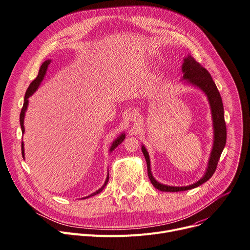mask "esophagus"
I'll return each instance as SVG.
<instances>
[{
    "label": "esophagus",
    "mask_w": 250,
    "mask_h": 250,
    "mask_svg": "<svg viewBox=\"0 0 250 250\" xmlns=\"http://www.w3.org/2000/svg\"><path fill=\"white\" fill-rule=\"evenodd\" d=\"M129 117H130V120H131V121H134V122H138V120H139V118H140L139 112H138L137 110H133V111L130 113Z\"/></svg>",
    "instance_id": "esophagus-1"
}]
</instances>
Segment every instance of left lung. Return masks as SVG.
<instances>
[{
  "mask_svg": "<svg viewBox=\"0 0 250 250\" xmlns=\"http://www.w3.org/2000/svg\"><path fill=\"white\" fill-rule=\"evenodd\" d=\"M182 73H183V78H182L183 80H186V82L192 86L197 87L207 96V99L211 109V114H212L213 133H214L213 146L210 153V157L208 160L206 171L204 175L202 176V178H200L197 182L193 184L180 187V186H169V185L161 184L155 180V178L153 177L151 173L149 154L143 145L141 149L147 163L148 177L153 186L160 191H165V192H178V191L193 189L203 184L207 180H209V178L212 177V175L214 174L220 155L226 143V125L224 121V109H223L222 99L214 81L212 80V77H211L209 72L203 66H201L194 58H192L191 56H188L184 59V62L182 64Z\"/></svg>",
  "mask_w": 250,
  "mask_h": 250,
  "instance_id": "1",
  "label": "left lung"
}]
</instances>
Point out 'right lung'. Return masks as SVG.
<instances>
[{
  "label": "right lung",
  "instance_id": "obj_1",
  "mask_svg": "<svg viewBox=\"0 0 250 250\" xmlns=\"http://www.w3.org/2000/svg\"><path fill=\"white\" fill-rule=\"evenodd\" d=\"M50 63H51V60H47V61H45V62L42 64V66L40 67L39 73H38V76L36 77V79H35V80L30 84L29 88H28V89H27V91H26V94H25V99H24V105H23V108H22V110H21V114H20V124H21V128H22V133H23V134H24V132H25V128H24V118H25V113H26V111H27L28 104H29V100H28V99H29V97H31V96L35 93V91L38 89V87L40 86L41 82L43 81L44 77H45V75H46V72H47V69H48V66H49V64H50ZM124 139H125V134H124V133H122L119 137H117V139H115V141H113V143H112V145H111V147H110V150H109V151H110V152H112L115 148H116L118 145H120V144L123 142V140H124ZM22 155H23V157H25L24 143H23V142H22ZM108 180H109V173H108V175H107L106 181H105V183L103 184V186H102L100 189H98V190L96 191V192H94V193H92L91 195L84 197L83 199L89 198V197H91V196H94V195H96V194L100 193V192L104 189V187L107 185Z\"/></svg>",
  "mask_w": 250,
  "mask_h": 250
}]
</instances>
